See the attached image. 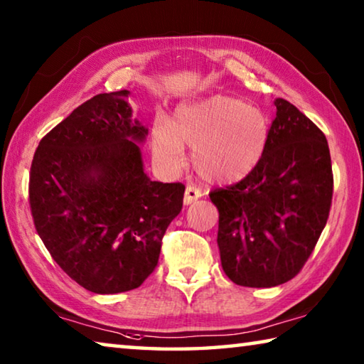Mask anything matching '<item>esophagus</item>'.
Returning a JSON list of instances; mask_svg holds the SVG:
<instances>
[{
	"label": "esophagus",
	"mask_w": 364,
	"mask_h": 364,
	"mask_svg": "<svg viewBox=\"0 0 364 364\" xmlns=\"http://www.w3.org/2000/svg\"><path fill=\"white\" fill-rule=\"evenodd\" d=\"M202 197V191L199 189V188H196V186H188L186 188V191H184V204L186 205H189V204H193V202H196L197 199H200Z\"/></svg>",
	"instance_id": "1"
}]
</instances>
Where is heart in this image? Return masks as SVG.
<instances>
[{
  "instance_id": "b5f03b06",
  "label": "heart",
  "mask_w": 364,
  "mask_h": 364,
  "mask_svg": "<svg viewBox=\"0 0 364 364\" xmlns=\"http://www.w3.org/2000/svg\"><path fill=\"white\" fill-rule=\"evenodd\" d=\"M268 141L260 109L231 96L184 104L173 119H157L152 147L168 165L181 162V147H193V164L207 181L234 183L257 167Z\"/></svg>"
}]
</instances>
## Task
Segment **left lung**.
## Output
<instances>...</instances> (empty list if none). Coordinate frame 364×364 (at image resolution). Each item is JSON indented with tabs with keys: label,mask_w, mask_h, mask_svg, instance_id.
Listing matches in <instances>:
<instances>
[{
	"label": "left lung",
	"mask_w": 364,
	"mask_h": 364,
	"mask_svg": "<svg viewBox=\"0 0 364 364\" xmlns=\"http://www.w3.org/2000/svg\"><path fill=\"white\" fill-rule=\"evenodd\" d=\"M263 157L241 181L217 188L218 247L228 278L274 287L304 268L329 218L334 193L324 133L286 100H276Z\"/></svg>",
	"instance_id": "obj_1"
}]
</instances>
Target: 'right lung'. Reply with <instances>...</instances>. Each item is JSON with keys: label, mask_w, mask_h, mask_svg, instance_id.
<instances>
[{"label": "right lung", "mask_w": 364, "mask_h": 364, "mask_svg": "<svg viewBox=\"0 0 364 364\" xmlns=\"http://www.w3.org/2000/svg\"><path fill=\"white\" fill-rule=\"evenodd\" d=\"M130 91L96 95L43 136L28 204L35 230L69 278L95 294L139 287L183 207V183L151 181L132 120Z\"/></svg>", "instance_id": "obj_1"}]
</instances>
